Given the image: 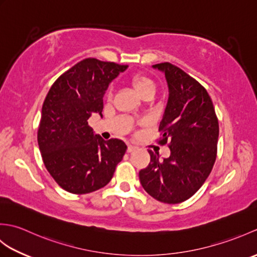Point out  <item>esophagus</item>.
Masks as SVG:
<instances>
[{"mask_svg":"<svg viewBox=\"0 0 257 257\" xmlns=\"http://www.w3.org/2000/svg\"><path fill=\"white\" fill-rule=\"evenodd\" d=\"M135 149H136V148H135L134 146H132V145H128V149H127V151H128V152H133Z\"/></svg>","mask_w":257,"mask_h":257,"instance_id":"1","label":"esophagus"}]
</instances>
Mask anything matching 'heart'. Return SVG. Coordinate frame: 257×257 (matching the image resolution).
Listing matches in <instances>:
<instances>
[{
	"label": "heart",
	"mask_w": 257,
	"mask_h": 257,
	"mask_svg": "<svg viewBox=\"0 0 257 257\" xmlns=\"http://www.w3.org/2000/svg\"><path fill=\"white\" fill-rule=\"evenodd\" d=\"M132 85L138 94L144 97L148 94L155 95L156 92V84L151 78L144 75H136L132 78Z\"/></svg>",
	"instance_id": "1"
}]
</instances>
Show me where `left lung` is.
Segmentation results:
<instances>
[{"instance_id":"left-lung-1","label":"left lung","mask_w":257,"mask_h":257,"mask_svg":"<svg viewBox=\"0 0 257 257\" xmlns=\"http://www.w3.org/2000/svg\"><path fill=\"white\" fill-rule=\"evenodd\" d=\"M165 74L168 101L159 124L161 145L170 141L171 155L160 160L149 150L151 162L139 172L140 183L152 198L177 204L191 198L216 159L219 121L205 88L170 63L152 66Z\"/></svg>"}]
</instances>
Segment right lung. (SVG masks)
<instances>
[{
  "mask_svg": "<svg viewBox=\"0 0 257 257\" xmlns=\"http://www.w3.org/2000/svg\"><path fill=\"white\" fill-rule=\"evenodd\" d=\"M127 65L86 58L53 84L42 107L37 141L44 165L59 187L86 194L110 181L127 146L103 140L88 125L92 112L102 117L103 95Z\"/></svg>",
  "mask_w": 257,
  "mask_h": 257,
  "instance_id": "add662e5",
  "label": "right lung"
}]
</instances>
